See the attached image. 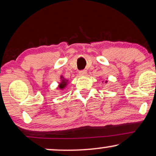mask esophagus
Listing matches in <instances>:
<instances>
[{"label": "esophagus", "instance_id": "34e87169", "mask_svg": "<svg viewBox=\"0 0 156 156\" xmlns=\"http://www.w3.org/2000/svg\"><path fill=\"white\" fill-rule=\"evenodd\" d=\"M79 74H80V75H81V76H85V75L87 74V71L81 70V71H80Z\"/></svg>", "mask_w": 156, "mask_h": 156}]
</instances>
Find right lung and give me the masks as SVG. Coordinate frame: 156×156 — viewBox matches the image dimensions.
I'll return each instance as SVG.
<instances>
[{"label":"right lung","mask_w":156,"mask_h":156,"mask_svg":"<svg viewBox=\"0 0 156 156\" xmlns=\"http://www.w3.org/2000/svg\"><path fill=\"white\" fill-rule=\"evenodd\" d=\"M66 82L67 81H66V80H61V82L60 84H59V88H60V89H63V88H64L65 87H66Z\"/></svg>","instance_id":"right-lung-1"}]
</instances>
